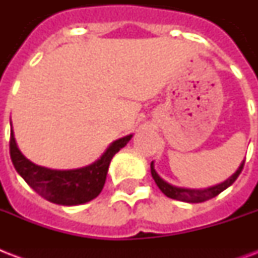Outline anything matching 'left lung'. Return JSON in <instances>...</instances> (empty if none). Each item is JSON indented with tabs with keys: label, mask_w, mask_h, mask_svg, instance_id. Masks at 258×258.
Instances as JSON below:
<instances>
[{
	"label": "left lung",
	"mask_w": 258,
	"mask_h": 258,
	"mask_svg": "<svg viewBox=\"0 0 258 258\" xmlns=\"http://www.w3.org/2000/svg\"><path fill=\"white\" fill-rule=\"evenodd\" d=\"M245 161L241 162L240 167L237 169V171L233 174L232 176H229L228 179L221 182L218 184H214V186H210V187L205 188H187V187H179V186H174V184L166 182L163 178L159 176V174L155 170V166H154V162H151V175H153L155 183L161 191L165 194L166 197L172 198V200L182 201V202H187V204H200V202H205V201L212 200L216 196H218L220 192H222L224 190L232 186L233 182L238 178L241 170L244 167Z\"/></svg>",
	"instance_id": "left-lung-1"
}]
</instances>
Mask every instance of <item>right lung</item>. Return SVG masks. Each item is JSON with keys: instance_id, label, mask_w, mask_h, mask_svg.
Masks as SVG:
<instances>
[{"instance_id": "add662e5", "label": "right lung", "mask_w": 258, "mask_h": 258, "mask_svg": "<svg viewBox=\"0 0 258 258\" xmlns=\"http://www.w3.org/2000/svg\"><path fill=\"white\" fill-rule=\"evenodd\" d=\"M131 138L133 134L112 142L101 157L91 165L74 170H53L36 165L21 153L10 121V158L16 171L42 198L52 204L76 206L89 202L100 194L111 159Z\"/></svg>"}]
</instances>
